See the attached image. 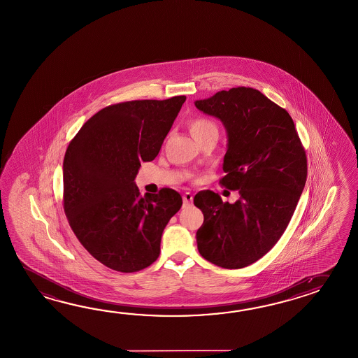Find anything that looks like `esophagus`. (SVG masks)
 Returning <instances> with one entry per match:
<instances>
[{"mask_svg": "<svg viewBox=\"0 0 358 358\" xmlns=\"http://www.w3.org/2000/svg\"><path fill=\"white\" fill-rule=\"evenodd\" d=\"M182 199L183 206H189L191 201H192V194H190V192H185V194H183Z\"/></svg>", "mask_w": 358, "mask_h": 358, "instance_id": "obj_1", "label": "esophagus"}]
</instances>
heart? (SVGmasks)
Segmentation results:
<instances>
[{
    "label": "heart",
    "instance_id": "heart-1",
    "mask_svg": "<svg viewBox=\"0 0 358 358\" xmlns=\"http://www.w3.org/2000/svg\"><path fill=\"white\" fill-rule=\"evenodd\" d=\"M209 131H217L215 122L213 120H208L204 117L200 118H195L190 122V132L191 135L194 137H198L200 135H204Z\"/></svg>",
    "mask_w": 358,
    "mask_h": 358
}]
</instances>
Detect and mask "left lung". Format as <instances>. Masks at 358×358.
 <instances>
[{
  "instance_id": "obj_1",
  "label": "left lung",
  "mask_w": 358,
  "mask_h": 358,
  "mask_svg": "<svg viewBox=\"0 0 358 358\" xmlns=\"http://www.w3.org/2000/svg\"><path fill=\"white\" fill-rule=\"evenodd\" d=\"M195 106L222 122L221 183L240 195L234 204L213 191L194 196L204 215L199 253L223 268H243L270 252L290 222L307 180L306 152L289 113L258 90L218 91Z\"/></svg>"
}]
</instances>
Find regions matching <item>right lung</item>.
<instances>
[{
	"mask_svg": "<svg viewBox=\"0 0 358 358\" xmlns=\"http://www.w3.org/2000/svg\"><path fill=\"white\" fill-rule=\"evenodd\" d=\"M186 96L135 100L97 111L69 143L63 163L64 210L88 253L111 270L155 262L162 234L182 206L177 191L140 195L135 178L151 162Z\"/></svg>",
	"mask_w": 358,
	"mask_h": 358,
	"instance_id": "add662e5",
	"label": "right lung"
}]
</instances>
